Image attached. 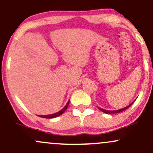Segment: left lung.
<instances>
[{
  "mask_svg": "<svg viewBox=\"0 0 153 153\" xmlns=\"http://www.w3.org/2000/svg\"><path fill=\"white\" fill-rule=\"evenodd\" d=\"M133 103H134V102H133ZM133 103H131V104H129V106H127V107H124V108H121V109H119V110H117V111H108V110L103 109V108H99L101 111L104 112V113H106V114H117V113H120V112H122V111H124V110L127 109L129 107H130L131 106V104H132Z\"/></svg>",
  "mask_w": 153,
  "mask_h": 153,
  "instance_id": "obj_1",
  "label": "left lung"
}]
</instances>
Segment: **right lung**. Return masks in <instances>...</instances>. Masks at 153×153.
<instances>
[{"label": "right lung", "instance_id": "obj_1", "mask_svg": "<svg viewBox=\"0 0 153 153\" xmlns=\"http://www.w3.org/2000/svg\"><path fill=\"white\" fill-rule=\"evenodd\" d=\"M69 102L70 101H68V102L67 103L66 106L64 107V108H62V110H60L59 111L57 112V113L55 114H50V115H45V116H39V117H42V118H46V119H52V118H55V117H59V115H61L62 114L64 113L65 111V110L67 109V108H68V105H69Z\"/></svg>", "mask_w": 153, "mask_h": 153}]
</instances>
